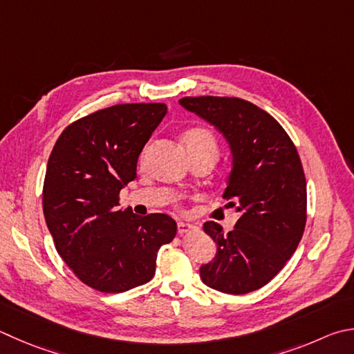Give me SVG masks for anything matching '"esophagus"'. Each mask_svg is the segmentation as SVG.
<instances>
[{"instance_id": "34e87169", "label": "esophagus", "mask_w": 354, "mask_h": 354, "mask_svg": "<svg viewBox=\"0 0 354 354\" xmlns=\"http://www.w3.org/2000/svg\"><path fill=\"white\" fill-rule=\"evenodd\" d=\"M196 227L194 226V224L190 223H185V221H179L178 223V234L179 235H184V234H189L192 232V230H195Z\"/></svg>"}]
</instances>
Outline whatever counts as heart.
I'll return each mask as SVG.
<instances>
[{
  "instance_id": "obj_1",
  "label": "heart",
  "mask_w": 354,
  "mask_h": 354,
  "mask_svg": "<svg viewBox=\"0 0 354 354\" xmlns=\"http://www.w3.org/2000/svg\"><path fill=\"white\" fill-rule=\"evenodd\" d=\"M184 145L190 153H212L218 156V142L214 133L207 128H194L185 133Z\"/></svg>"
}]
</instances>
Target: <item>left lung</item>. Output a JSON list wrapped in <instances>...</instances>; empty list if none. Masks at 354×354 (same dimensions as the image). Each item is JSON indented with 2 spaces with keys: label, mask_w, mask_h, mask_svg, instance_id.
Listing matches in <instances>:
<instances>
[{
  "label": "left lung",
  "mask_w": 354,
  "mask_h": 354,
  "mask_svg": "<svg viewBox=\"0 0 354 354\" xmlns=\"http://www.w3.org/2000/svg\"><path fill=\"white\" fill-rule=\"evenodd\" d=\"M179 104L227 140L232 170L223 198L241 214L227 234L215 221L204 223L216 255L199 275L216 291L252 292L281 271L304 235L306 179L297 149L271 114L248 100L201 95Z\"/></svg>",
  "instance_id": "8db88e82"
}]
</instances>
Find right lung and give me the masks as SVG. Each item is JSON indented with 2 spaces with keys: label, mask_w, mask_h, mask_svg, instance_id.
Returning a JSON list of instances; mask_svg holds the SVG:
<instances>
[{
  "label": "right lung",
  "mask_w": 354,
  "mask_h": 354,
  "mask_svg": "<svg viewBox=\"0 0 354 354\" xmlns=\"http://www.w3.org/2000/svg\"><path fill=\"white\" fill-rule=\"evenodd\" d=\"M167 114L165 104H124L68 125L50 153L43 214L57 252L75 277L100 292L147 283L160 246L176 235L165 214L119 209V194L136 178L138 158Z\"/></svg>",
  "instance_id": "1"
}]
</instances>
